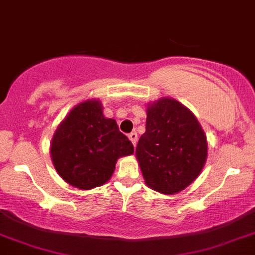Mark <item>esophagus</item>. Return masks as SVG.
I'll return each mask as SVG.
<instances>
[{
  "label": "esophagus",
  "instance_id": "1",
  "mask_svg": "<svg viewBox=\"0 0 255 255\" xmlns=\"http://www.w3.org/2000/svg\"><path fill=\"white\" fill-rule=\"evenodd\" d=\"M128 138H130V141L132 142L133 146H136V143H137V133L131 132L130 135H128Z\"/></svg>",
  "mask_w": 255,
  "mask_h": 255
}]
</instances>
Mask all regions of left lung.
Listing matches in <instances>:
<instances>
[{
  "label": "left lung",
  "instance_id": "8db88e82",
  "mask_svg": "<svg viewBox=\"0 0 255 255\" xmlns=\"http://www.w3.org/2000/svg\"><path fill=\"white\" fill-rule=\"evenodd\" d=\"M146 113V132L136 147L144 182L163 194L181 192L203 170L207 136L192 112L174 98L147 103Z\"/></svg>",
  "mask_w": 255,
  "mask_h": 255
}]
</instances>
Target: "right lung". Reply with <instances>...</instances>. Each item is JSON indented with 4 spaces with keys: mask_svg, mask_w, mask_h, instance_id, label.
I'll use <instances>...</instances> for the list:
<instances>
[{
    "mask_svg": "<svg viewBox=\"0 0 255 255\" xmlns=\"http://www.w3.org/2000/svg\"><path fill=\"white\" fill-rule=\"evenodd\" d=\"M133 153V146L117 122L103 114L100 100L76 105L54 131L50 146L54 169L65 182L91 190L108 181L117 160Z\"/></svg>",
    "mask_w": 255,
    "mask_h": 255,
    "instance_id": "right-lung-1",
    "label": "right lung"
}]
</instances>
